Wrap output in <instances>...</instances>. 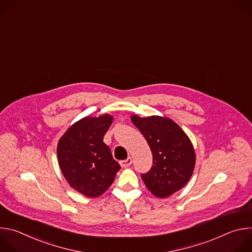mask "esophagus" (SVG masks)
<instances>
[{"instance_id":"34e87169","label":"esophagus","mask_w":252,"mask_h":252,"mask_svg":"<svg viewBox=\"0 0 252 252\" xmlns=\"http://www.w3.org/2000/svg\"><path fill=\"white\" fill-rule=\"evenodd\" d=\"M131 162H132L131 158H127L126 159L121 160V161H120V164L122 165V167H127V166H129V165L131 164Z\"/></svg>"}]
</instances>
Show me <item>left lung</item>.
<instances>
[{
	"mask_svg": "<svg viewBox=\"0 0 252 252\" xmlns=\"http://www.w3.org/2000/svg\"><path fill=\"white\" fill-rule=\"evenodd\" d=\"M132 124L146 137L153 153V165L141 174L148 189L158 197H167L189 181L195 165V154L187 133L168 118L131 116Z\"/></svg>",
	"mask_w": 252,
	"mask_h": 252,
	"instance_id": "1",
	"label": "left lung"
}]
</instances>
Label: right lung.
<instances>
[{"label":"right lung","instance_id":"1","mask_svg":"<svg viewBox=\"0 0 252 252\" xmlns=\"http://www.w3.org/2000/svg\"><path fill=\"white\" fill-rule=\"evenodd\" d=\"M113 120L110 115L86 117L70 126L59 140L60 168L68 185L85 196L101 195L121 168L103 142Z\"/></svg>","mask_w":252,"mask_h":252}]
</instances>
